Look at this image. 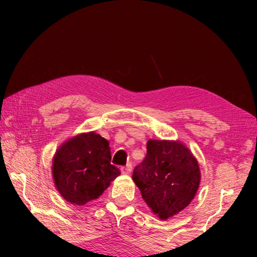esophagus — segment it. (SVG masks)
Here are the masks:
<instances>
[{"instance_id":"esophagus-1","label":"esophagus","mask_w":257,"mask_h":257,"mask_svg":"<svg viewBox=\"0 0 257 257\" xmlns=\"http://www.w3.org/2000/svg\"><path fill=\"white\" fill-rule=\"evenodd\" d=\"M132 169H133L132 163H128L127 165H124V167L121 168V171H122V173H124V175H129V173L132 172Z\"/></svg>"}]
</instances>
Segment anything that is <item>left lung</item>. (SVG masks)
<instances>
[{"label": "left lung", "instance_id": "1", "mask_svg": "<svg viewBox=\"0 0 257 257\" xmlns=\"http://www.w3.org/2000/svg\"><path fill=\"white\" fill-rule=\"evenodd\" d=\"M133 180L152 212L167 220L193 201L201 171L197 160L182 143L150 139L144 161L134 169Z\"/></svg>", "mask_w": 257, "mask_h": 257}]
</instances>
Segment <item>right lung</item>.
<instances>
[{
  "instance_id": "add662e5",
  "label": "right lung",
  "mask_w": 257,
  "mask_h": 257,
  "mask_svg": "<svg viewBox=\"0 0 257 257\" xmlns=\"http://www.w3.org/2000/svg\"><path fill=\"white\" fill-rule=\"evenodd\" d=\"M52 173L61 196L75 205H84L101 196L120 170L111 164L108 142L90 132L68 139L59 147Z\"/></svg>"
}]
</instances>
